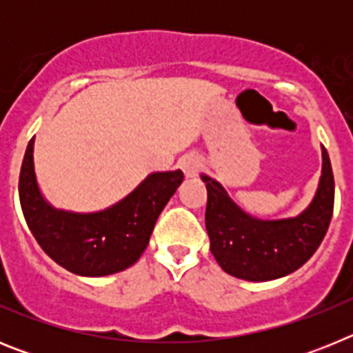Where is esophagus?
Returning <instances> with one entry per match:
<instances>
[{
    "instance_id": "1",
    "label": "esophagus",
    "mask_w": 353,
    "mask_h": 353,
    "mask_svg": "<svg viewBox=\"0 0 353 353\" xmlns=\"http://www.w3.org/2000/svg\"><path fill=\"white\" fill-rule=\"evenodd\" d=\"M179 166L180 170L183 171V174H185L187 179H191V176H196V174H198L199 168H201V161H199L198 155L187 154L180 159Z\"/></svg>"
}]
</instances>
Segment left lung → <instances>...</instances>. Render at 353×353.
I'll list each match as a JSON object with an SVG mask.
<instances>
[{"mask_svg": "<svg viewBox=\"0 0 353 353\" xmlns=\"http://www.w3.org/2000/svg\"><path fill=\"white\" fill-rule=\"evenodd\" d=\"M322 176L313 201L297 217L261 221L245 214L217 180L207 183L205 226L210 251L221 269L245 281H270L288 276L314 254L329 230L334 210V174L322 146Z\"/></svg>", "mask_w": 353, "mask_h": 353, "instance_id": "obj_1", "label": "left lung"}]
</instances>
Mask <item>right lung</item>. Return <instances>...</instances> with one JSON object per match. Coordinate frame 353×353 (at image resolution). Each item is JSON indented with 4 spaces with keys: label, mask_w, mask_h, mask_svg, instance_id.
Returning <instances> with one entry per match:
<instances>
[{
    "label": "right lung",
    "mask_w": 353,
    "mask_h": 353,
    "mask_svg": "<svg viewBox=\"0 0 353 353\" xmlns=\"http://www.w3.org/2000/svg\"><path fill=\"white\" fill-rule=\"evenodd\" d=\"M33 143L35 138L28 143L21 166L19 199L28 228L43 252L77 276H109L136 263L148 245L159 214L182 183V171L148 174L129 196L105 210H56L37 183Z\"/></svg>",
    "instance_id": "add662e5"
}]
</instances>
